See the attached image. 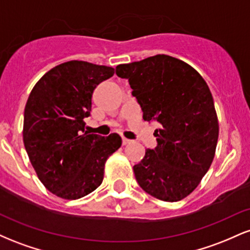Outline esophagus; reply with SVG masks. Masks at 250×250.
Segmentation results:
<instances>
[{"mask_svg": "<svg viewBox=\"0 0 250 250\" xmlns=\"http://www.w3.org/2000/svg\"><path fill=\"white\" fill-rule=\"evenodd\" d=\"M131 142H133V141H131V140H128V139H125V137H123V139H122V143H123V145H130V143Z\"/></svg>", "mask_w": 250, "mask_h": 250, "instance_id": "34e87169", "label": "esophagus"}]
</instances>
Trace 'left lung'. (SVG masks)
Listing matches in <instances>:
<instances>
[{
	"label": "left lung",
	"instance_id": "obj_1",
	"mask_svg": "<svg viewBox=\"0 0 250 250\" xmlns=\"http://www.w3.org/2000/svg\"><path fill=\"white\" fill-rule=\"evenodd\" d=\"M145 121L159 122L157 146L134 166L137 183L156 199L188 196L210 168L219 139L214 100L203 77L188 63L168 55L120 64Z\"/></svg>",
	"mask_w": 250,
	"mask_h": 250
}]
</instances>
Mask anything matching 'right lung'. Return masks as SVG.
Wrapping results in <instances>:
<instances>
[{"mask_svg":"<svg viewBox=\"0 0 250 250\" xmlns=\"http://www.w3.org/2000/svg\"><path fill=\"white\" fill-rule=\"evenodd\" d=\"M113 75L107 65L64 62L45 73L28 97L24 147L40 181L56 196L77 200L95 190L105 161L121 147L120 135L84 131L94 89Z\"/></svg>","mask_w":250,"mask_h":250,"instance_id":"add662e5","label":"right lung"}]
</instances>
